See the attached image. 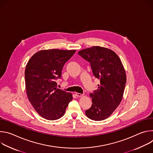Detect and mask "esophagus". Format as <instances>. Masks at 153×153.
<instances>
[{"label":"esophagus","mask_w":153,"mask_h":153,"mask_svg":"<svg viewBox=\"0 0 153 153\" xmlns=\"http://www.w3.org/2000/svg\"><path fill=\"white\" fill-rule=\"evenodd\" d=\"M76 96L77 97H82L83 96V94H80V93H76Z\"/></svg>","instance_id":"obj_1"}]
</instances>
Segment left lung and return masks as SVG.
<instances>
[{"label": "left lung", "instance_id": "left-lung-1", "mask_svg": "<svg viewBox=\"0 0 153 153\" xmlns=\"http://www.w3.org/2000/svg\"><path fill=\"white\" fill-rule=\"evenodd\" d=\"M78 54L90 63L94 76L100 79L98 89L90 94L93 104L85 114L93 120H105L122 100L126 82L123 65L114 51L105 47L94 46Z\"/></svg>", "mask_w": 153, "mask_h": 153}]
</instances>
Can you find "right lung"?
<instances>
[{
    "mask_svg": "<svg viewBox=\"0 0 153 153\" xmlns=\"http://www.w3.org/2000/svg\"><path fill=\"white\" fill-rule=\"evenodd\" d=\"M75 52V50H43L35 53L27 64V95L36 111L45 119H60L73 99L72 93L57 88L56 80L61 77L63 65Z\"/></svg>",
    "mask_w": 153,
    "mask_h": 153,
    "instance_id": "right-lung-1",
    "label": "right lung"
}]
</instances>
